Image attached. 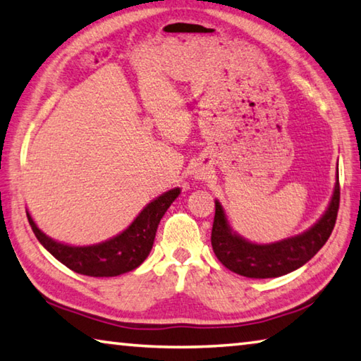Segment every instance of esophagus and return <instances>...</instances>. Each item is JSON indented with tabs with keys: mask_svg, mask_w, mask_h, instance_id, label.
I'll use <instances>...</instances> for the list:
<instances>
[{
	"mask_svg": "<svg viewBox=\"0 0 361 361\" xmlns=\"http://www.w3.org/2000/svg\"><path fill=\"white\" fill-rule=\"evenodd\" d=\"M202 176H205V172H199V178H202Z\"/></svg>",
	"mask_w": 361,
	"mask_h": 361,
	"instance_id": "1",
	"label": "esophagus"
}]
</instances>
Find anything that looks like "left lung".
Returning a JSON list of instances; mask_svg holds the SVG:
<instances>
[{"label": "left lung", "mask_w": 361, "mask_h": 361, "mask_svg": "<svg viewBox=\"0 0 361 361\" xmlns=\"http://www.w3.org/2000/svg\"><path fill=\"white\" fill-rule=\"evenodd\" d=\"M341 199L339 176L325 215L304 234L290 239L258 245L231 231L221 204L215 202V219L212 228V247L216 258L229 271L250 279H272L285 276L304 266L325 245L334 229Z\"/></svg>", "instance_id": "obj_1"}]
</instances>
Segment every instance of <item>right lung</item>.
I'll use <instances>...</instances> for the list:
<instances>
[{
  "mask_svg": "<svg viewBox=\"0 0 361 361\" xmlns=\"http://www.w3.org/2000/svg\"><path fill=\"white\" fill-rule=\"evenodd\" d=\"M178 194L180 188H175L159 195L145 207L124 232L99 245L71 247L59 243L42 234L28 212L27 218L41 245L71 271L90 277H116L133 271L148 258L161 218Z\"/></svg>",
  "mask_w": 361,
  "mask_h": 361,
  "instance_id": "right-lung-1",
  "label": "right lung"
}]
</instances>
